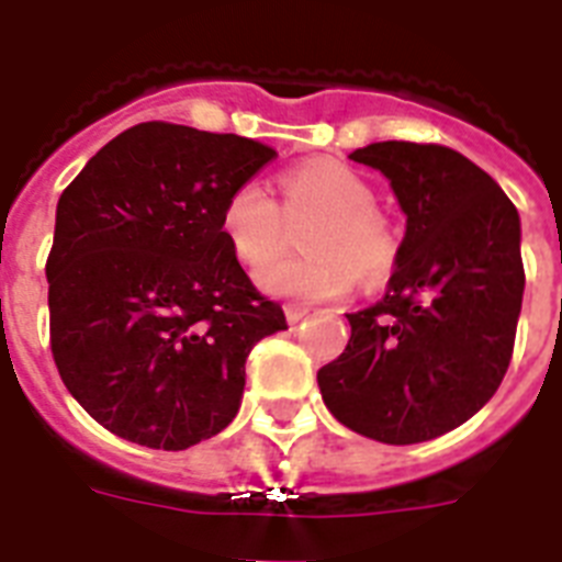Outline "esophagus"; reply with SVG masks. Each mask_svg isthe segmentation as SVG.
I'll return each mask as SVG.
<instances>
[{
	"mask_svg": "<svg viewBox=\"0 0 562 562\" xmlns=\"http://www.w3.org/2000/svg\"><path fill=\"white\" fill-rule=\"evenodd\" d=\"M306 315H308L306 306H297V303H289V306H285V321H289V324H300Z\"/></svg>",
	"mask_w": 562,
	"mask_h": 562,
	"instance_id": "1",
	"label": "esophagus"
}]
</instances>
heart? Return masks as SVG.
<instances>
[{"instance_id": "heart-1", "label": "heart", "mask_w": 562, "mask_h": 562, "mask_svg": "<svg viewBox=\"0 0 562 562\" xmlns=\"http://www.w3.org/2000/svg\"><path fill=\"white\" fill-rule=\"evenodd\" d=\"M280 187L282 210L256 180L233 189L221 210V233L247 268H259L279 252L286 217L318 215L304 237L308 257L270 261L259 271L256 280L268 294L315 303L347 294L356 277L361 285H382L391 277L400 238L373 206V189L359 171L338 160H308L285 171Z\"/></svg>"}]
</instances>
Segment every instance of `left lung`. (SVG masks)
<instances>
[{
    "instance_id": "8db88e82",
    "label": "left lung",
    "mask_w": 562,
    "mask_h": 562,
    "mask_svg": "<svg viewBox=\"0 0 562 562\" xmlns=\"http://www.w3.org/2000/svg\"><path fill=\"white\" fill-rule=\"evenodd\" d=\"M350 160L391 180L405 236L384 297L347 315V350L317 384L352 431L423 443L467 423L505 379L525 291L519 212L443 145L391 139Z\"/></svg>"
}]
</instances>
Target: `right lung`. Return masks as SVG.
Returning a JSON list of instances; mask_svg holds the SVG:
<instances>
[{
    "label": "right lung",
    "mask_w": 562,
    "mask_h": 562,
    "mask_svg": "<svg viewBox=\"0 0 562 562\" xmlns=\"http://www.w3.org/2000/svg\"><path fill=\"white\" fill-rule=\"evenodd\" d=\"M273 157L245 136L143 122L60 194L52 356L113 435L169 452L218 435L238 414L256 341L289 329L221 233L229 192Z\"/></svg>",
    "instance_id": "add662e5"
}]
</instances>
